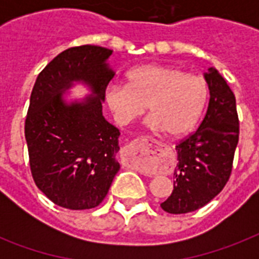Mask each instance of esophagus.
Wrapping results in <instances>:
<instances>
[{
	"label": "esophagus",
	"instance_id": "obj_1",
	"mask_svg": "<svg viewBox=\"0 0 259 259\" xmlns=\"http://www.w3.org/2000/svg\"><path fill=\"white\" fill-rule=\"evenodd\" d=\"M160 149H161V145L158 141L141 137L134 140L126 146V153L129 154L130 158L134 161L142 162L145 158L157 153Z\"/></svg>",
	"mask_w": 259,
	"mask_h": 259
}]
</instances>
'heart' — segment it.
<instances>
[{
  "label": "heart",
  "mask_w": 259,
  "mask_h": 259,
  "mask_svg": "<svg viewBox=\"0 0 259 259\" xmlns=\"http://www.w3.org/2000/svg\"><path fill=\"white\" fill-rule=\"evenodd\" d=\"M126 84H110L106 103L119 125H129L145 113L146 126L183 137L195 127L208 99V84L199 75L187 74L179 67L144 64L126 75Z\"/></svg>",
  "instance_id": "b5f03b06"
}]
</instances>
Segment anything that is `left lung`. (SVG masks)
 I'll list each match as a JSON object with an SVG mask.
<instances>
[{
  "mask_svg": "<svg viewBox=\"0 0 259 259\" xmlns=\"http://www.w3.org/2000/svg\"><path fill=\"white\" fill-rule=\"evenodd\" d=\"M204 78L209 89L208 109L200 126L176 145L177 164L173 191L161 203L169 213L201 208L227 184L239 140L235 95L215 68Z\"/></svg>",
  "mask_w": 259,
  "mask_h": 259,
  "instance_id": "8db88e82",
  "label": "left lung"
}]
</instances>
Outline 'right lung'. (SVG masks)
<instances>
[{"label":"right lung","mask_w":259,"mask_h":259,"mask_svg":"<svg viewBox=\"0 0 259 259\" xmlns=\"http://www.w3.org/2000/svg\"><path fill=\"white\" fill-rule=\"evenodd\" d=\"M111 54L99 46L63 51L38 74L30 94L25 119L30 172L37 188L64 208H95L119 170V130L102 114L114 78L106 63ZM79 80L94 95L67 105L61 93Z\"/></svg>","instance_id":"1"}]
</instances>
